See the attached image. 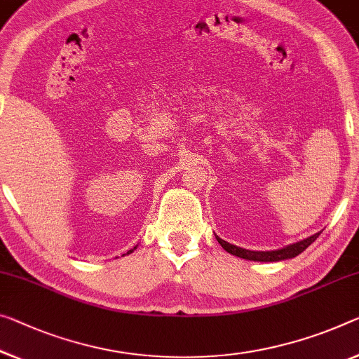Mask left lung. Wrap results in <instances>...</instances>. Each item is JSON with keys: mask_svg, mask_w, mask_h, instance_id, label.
Instances as JSON below:
<instances>
[{"mask_svg": "<svg viewBox=\"0 0 359 359\" xmlns=\"http://www.w3.org/2000/svg\"><path fill=\"white\" fill-rule=\"evenodd\" d=\"M321 233H316L311 237H308V239H303L300 242H297V244H292L289 247H285V249H280V250H271V252H255V250H247V249H241V247H236L233 244H229V242H226L223 239H219L217 236V241L222 244L223 249L231 253V255H236V257H241V258H245V260H253V262H280V260H287V258H294L297 255H300V253L308 249V245H311L314 241L318 239V236Z\"/></svg>", "mask_w": 359, "mask_h": 359, "instance_id": "obj_1", "label": "left lung"}]
</instances>
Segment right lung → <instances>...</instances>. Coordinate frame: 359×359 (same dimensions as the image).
Returning a JSON list of instances; mask_svg holds the SVG:
<instances>
[{"mask_svg":"<svg viewBox=\"0 0 359 359\" xmlns=\"http://www.w3.org/2000/svg\"><path fill=\"white\" fill-rule=\"evenodd\" d=\"M135 250V249H133ZM133 250H130V252H126V253H131V252H133Z\"/></svg>","mask_w":359,"mask_h":359,"instance_id":"add662e5","label":"right lung"}]
</instances>
